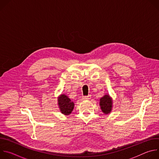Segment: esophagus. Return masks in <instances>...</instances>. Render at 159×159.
I'll use <instances>...</instances> for the list:
<instances>
[{
	"label": "esophagus",
	"mask_w": 159,
	"mask_h": 159,
	"mask_svg": "<svg viewBox=\"0 0 159 159\" xmlns=\"http://www.w3.org/2000/svg\"><path fill=\"white\" fill-rule=\"evenodd\" d=\"M91 98V95H88V96H82V99L84 100H88Z\"/></svg>",
	"instance_id": "esophagus-1"
}]
</instances>
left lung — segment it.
Listing matches in <instances>:
<instances>
[{"instance_id":"8db88e82","label":"left lung","mask_w":159,"mask_h":159,"mask_svg":"<svg viewBox=\"0 0 159 159\" xmlns=\"http://www.w3.org/2000/svg\"><path fill=\"white\" fill-rule=\"evenodd\" d=\"M100 106L104 114H109L112 108V99L109 95L104 96L100 99Z\"/></svg>"}]
</instances>
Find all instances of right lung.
<instances>
[{
  "mask_svg": "<svg viewBox=\"0 0 159 159\" xmlns=\"http://www.w3.org/2000/svg\"><path fill=\"white\" fill-rule=\"evenodd\" d=\"M58 102L61 113L65 115H70L74 107V102L65 94H61L58 98Z\"/></svg>",
  "mask_w": 159,
  "mask_h": 159,
  "instance_id": "add662e5",
  "label": "right lung"
}]
</instances>
